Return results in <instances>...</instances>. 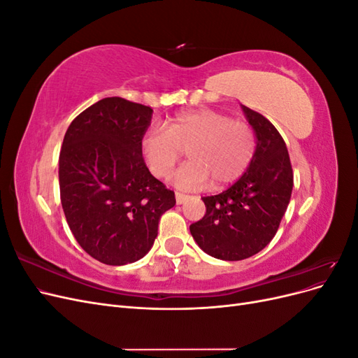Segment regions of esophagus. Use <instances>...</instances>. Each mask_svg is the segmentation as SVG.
Segmentation results:
<instances>
[{
	"label": "esophagus",
	"instance_id": "obj_1",
	"mask_svg": "<svg viewBox=\"0 0 358 358\" xmlns=\"http://www.w3.org/2000/svg\"><path fill=\"white\" fill-rule=\"evenodd\" d=\"M187 199H188V196H185V194H182V192L176 191V203H178V204H182Z\"/></svg>",
	"mask_w": 358,
	"mask_h": 358
}]
</instances>
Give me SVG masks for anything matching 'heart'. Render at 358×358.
<instances>
[{"label":"heart","instance_id":"heart-1","mask_svg":"<svg viewBox=\"0 0 358 358\" xmlns=\"http://www.w3.org/2000/svg\"><path fill=\"white\" fill-rule=\"evenodd\" d=\"M142 150L150 171L167 178L187 150L189 161L175 175V183L199 189L213 182L215 188L231 185L251 166L257 136L251 124L215 109L180 112L166 129H150L142 138Z\"/></svg>","mask_w":358,"mask_h":358}]
</instances>
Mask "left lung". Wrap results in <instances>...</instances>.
I'll list each match as a JSON object with an SVG mask.
<instances>
[{
    "label": "left lung",
    "instance_id": "left-lung-1",
    "mask_svg": "<svg viewBox=\"0 0 358 358\" xmlns=\"http://www.w3.org/2000/svg\"><path fill=\"white\" fill-rule=\"evenodd\" d=\"M242 107L257 136L254 159L229 189L201 197L206 213L189 225L203 251L225 262L252 257L270 243L292 191V167L282 136L262 113Z\"/></svg>",
    "mask_w": 358,
    "mask_h": 358
}]
</instances>
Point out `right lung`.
<instances>
[{"mask_svg":"<svg viewBox=\"0 0 358 358\" xmlns=\"http://www.w3.org/2000/svg\"><path fill=\"white\" fill-rule=\"evenodd\" d=\"M149 106L109 96L73 119L59 152V194L67 224L85 252L124 266L145 257L175 192L150 175L142 138Z\"/></svg>","mask_w":358,"mask_h":358,"instance_id":"1","label":"right lung"}]
</instances>
